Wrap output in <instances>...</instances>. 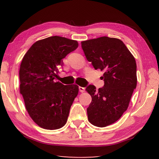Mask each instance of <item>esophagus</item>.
Here are the masks:
<instances>
[{
	"label": "esophagus",
	"instance_id": "34e87169",
	"mask_svg": "<svg viewBox=\"0 0 159 159\" xmlns=\"http://www.w3.org/2000/svg\"><path fill=\"white\" fill-rule=\"evenodd\" d=\"M79 91L80 93H83L85 91V88H83V87H80V86H79Z\"/></svg>",
	"mask_w": 159,
	"mask_h": 159
}]
</instances>
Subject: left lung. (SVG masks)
<instances>
[{
  "label": "left lung",
  "instance_id": "left-lung-1",
  "mask_svg": "<svg viewBox=\"0 0 159 159\" xmlns=\"http://www.w3.org/2000/svg\"><path fill=\"white\" fill-rule=\"evenodd\" d=\"M86 59L95 69L104 73V85L96 90L89 85L85 90L92 97L87 109L89 122L98 127L115 123L127 110L137 86L136 61L120 39L103 36L81 42Z\"/></svg>",
  "mask_w": 159,
  "mask_h": 159
}]
</instances>
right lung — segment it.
<instances>
[{"label": "right lung", "instance_id": "add662e5", "mask_svg": "<svg viewBox=\"0 0 159 159\" xmlns=\"http://www.w3.org/2000/svg\"><path fill=\"white\" fill-rule=\"evenodd\" d=\"M78 46L76 41L51 36L36 41L24 56L20 93L29 116L40 127L56 130L66 124L79 86L64 85L55 79L64 64L62 59Z\"/></svg>", "mask_w": 159, "mask_h": 159}]
</instances>
